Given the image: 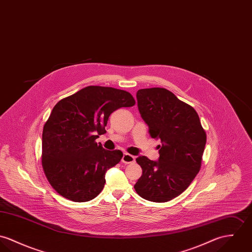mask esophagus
Here are the masks:
<instances>
[{"instance_id": "1", "label": "esophagus", "mask_w": 252, "mask_h": 252, "mask_svg": "<svg viewBox=\"0 0 252 252\" xmlns=\"http://www.w3.org/2000/svg\"><path fill=\"white\" fill-rule=\"evenodd\" d=\"M122 162H124V163H126V164L133 163V162H135V157H133V156H131V155L126 153V154H124V156H123V158H122Z\"/></svg>"}]
</instances>
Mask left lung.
I'll return each instance as SVG.
<instances>
[{
	"mask_svg": "<svg viewBox=\"0 0 252 252\" xmlns=\"http://www.w3.org/2000/svg\"><path fill=\"white\" fill-rule=\"evenodd\" d=\"M136 97L150 136L161 145L158 161L136 158L142 175L134 189L146 200L167 202L182 194L198 174L206 131L195 109L164 88L141 89Z\"/></svg>",
	"mask_w": 252,
	"mask_h": 252,
	"instance_id": "8db88e82",
	"label": "left lung"
}]
</instances>
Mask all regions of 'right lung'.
I'll list each match as a JSON object with an SVG mask.
<instances>
[{
    "label": "right lung",
    "instance_id": "obj_1",
    "mask_svg": "<svg viewBox=\"0 0 252 252\" xmlns=\"http://www.w3.org/2000/svg\"><path fill=\"white\" fill-rule=\"evenodd\" d=\"M134 104L126 91L88 86L54 106L43 126L41 164L60 195L87 202L101 192L106 171L120 162L123 153L107 151L95 139L106 132L114 111Z\"/></svg>",
    "mask_w": 252,
    "mask_h": 252
}]
</instances>
